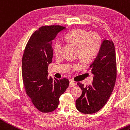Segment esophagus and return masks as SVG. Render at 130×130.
<instances>
[{"label": "esophagus", "instance_id": "1", "mask_svg": "<svg viewBox=\"0 0 130 130\" xmlns=\"http://www.w3.org/2000/svg\"><path fill=\"white\" fill-rule=\"evenodd\" d=\"M76 83L74 82H71L70 83V85H69V86H70V87H75V86H76Z\"/></svg>", "mask_w": 130, "mask_h": 130}]
</instances>
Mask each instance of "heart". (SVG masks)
<instances>
[{"instance_id":"b5f03b06","label":"heart","mask_w":130,"mask_h":130,"mask_svg":"<svg viewBox=\"0 0 130 130\" xmlns=\"http://www.w3.org/2000/svg\"><path fill=\"white\" fill-rule=\"evenodd\" d=\"M68 42L77 47V53L80 59L84 62H89L94 59L99 54L102 41L99 34L90 31L77 29L68 32L65 36ZM62 48V43L56 41L53 43V51L56 56H59ZM79 68L78 64L72 66L73 70Z\"/></svg>"}]
</instances>
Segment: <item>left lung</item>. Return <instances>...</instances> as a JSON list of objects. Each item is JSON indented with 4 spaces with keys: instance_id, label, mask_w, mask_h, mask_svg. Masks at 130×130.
Listing matches in <instances>:
<instances>
[{
    "instance_id": "obj_1",
    "label": "left lung",
    "mask_w": 130,
    "mask_h": 130,
    "mask_svg": "<svg viewBox=\"0 0 130 130\" xmlns=\"http://www.w3.org/2000/svg\"><path fill=\"white\" fill-rule=\"evenodd\" d=\"M94 77L92 85L85 87L77 83L82 93L76 101V106L85 114L94 113L107 102L113 90L117 76L115 45L111 40L104 39L99 54L89 66Z\"/></svg>"
}]
</instances>
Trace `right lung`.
Listing matches in <instances>:
<instances>
[{"instance_id":"add662e5","label":"right lung","mask_w":130,"mask_h":130,"mask_svg":"<svg viewBox=\"0 0 130 130\" xmlns=\"http://www.w3.org/2000/svg\"><path fill=\"white\" fill-rule=\"evenodd\" d=\"M66 29L60 25H45L34 31L25 48L22 58V77L26 93L42 112L55 110L60 96L68 87L69 80L48 77L52 62V41Z\"/></svg>"}]
</instances>
